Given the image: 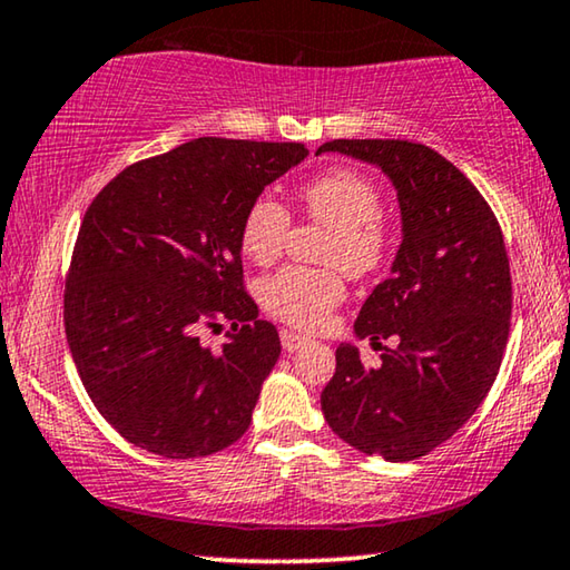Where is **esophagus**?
I'll use <instances>...</instances> for the list:
<instances>
[{"label":"esophagus","instance_id":"1","mask_svg":"<svg viewBox=\"0 0 570 570\" xmlns=\"http://www.w3.org/2000/svg\"><path fill=\"white\" fill-rule=\"evenodd\" d=\"M307 343H309V337L294 333V330H282V345H284L286 353H296L299 347H304Z\"/></svg>","mask_w":570,"mask_h":570}]
</instances>
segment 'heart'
<instances>
[{
	"instance_id": "heart-1",
	"label": "heart",
	"mask_w": 570,
	"mask_h": 570,
	"mask_svg": "<svg viewBox=\"0 0 570 570\" xmlns=\"http://www.w3.org/2000/svg\"><path fill=\"white\" fill-rule=\"evenodd\" d=\"M302 209L314 223L330 227L322 248L325 268L284 266L258 284L263 309L286 325L314 330L345 299V278L371 276L384 266L389 230L381 219L379 186L355 168H330L302 186ZM292 215L274 194H258L240 223V250L258 266L282 256Z\"/></svg>"
}]
</instances>
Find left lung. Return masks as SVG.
Listing matches in <instances>:
<instances>
[{
    "mask_svg": "<svg viewBox=\"0 0 570 570\" xmlns=\"http://www.w3.org/2000/svg\"><path fill=\"white\" fill-rule=\"evenodd\" d=\"M379 166L396 186L402 245L373 288L355 335L396 337L376 368L355 345L335 351L322 412L340 440L392 463L453 438L494 384L512 317L504 235L479 189L448 158L410 140H330Z\"/></svg>",
    "mask_w": 570,
    "mask_h": 570,
    "instance_id": "1",
    "label": "left lung"
}]
</instances>
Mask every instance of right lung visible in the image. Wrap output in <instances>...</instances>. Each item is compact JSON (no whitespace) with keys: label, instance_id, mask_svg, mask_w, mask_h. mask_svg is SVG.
I'll return each instance as SVG.
<instances>
[{"label":"right lung","instance_id":"1","mask_svg":"<svg viewBox=\"0 0 570 570\" xmlns=\"http://www.w3.org/2000/svg\"><path fill=\"white\" fill-rule=\"evenodd\" d=\"M307 153L197 138L127 166L89 204L66 274V340L89 399L132 445L199 458L248 430L282 343L245 292L240 223ZM225 321L215 354L198 333Z\"/></svg>","mask_w":570,"mask_h":570}]
</instances>
